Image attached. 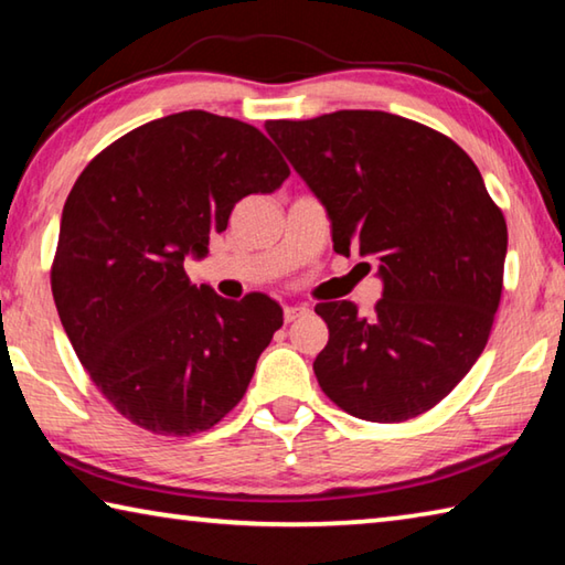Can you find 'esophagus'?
Listing matches in <instances>:
<instances>
[{
    "mask_svg": "<svg viewBox=\"0 0 565 565\" xmlns=\"http://www.w3.org/2000/svg\"><path fill=\"white\" fill-rule=\"evenodd\" d=\"M306 313H309V306H286V309H284V321L291 323L296 319L306 317Z\"/></svg>",
    "mask_w": 565,
    "mask_h": 565,
    "instance_id": "34e87169",
    "label": "esophagus"
}]
</instances>
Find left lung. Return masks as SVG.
Segmentation results:
<instances>
[{"label":"left lung","mask_w":565,"mask_h":565,"mask_svg":"<svg viewBox=\"0 0 565 565\" xmlns=\"http://www.w3.org/2000/svg\"><path fill=\"white\" fill-rule=\"evenodd\" d=\"M264 127L327 209L333 248L376 256L384 284L371 317L317 303L323 394L376 424L434 408L481 356L501 301L509 232L481 171L444 134L388 111Z\"/></svg>","instance_id":"left-lung-1"}]
</instances>
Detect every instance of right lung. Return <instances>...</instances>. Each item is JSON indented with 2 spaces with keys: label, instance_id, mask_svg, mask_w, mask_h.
Masks as SVG:
<instances>
[{
  "label": "right lung",
  "instance_id": "right-lung-1",
  "mask_svg": "<svg viewBox=\"0 0 565 565\" xmlns=\"http://www.w3.org/2000/svg\"><path fill=\"white\" fill-rule=\"evenodd\" d=\"M289 167L264 134L202 109L124 134L66 196L52 294L76 356L147 431L191 436L246 394L284 323L266 294L228 301L189 281L236 202L274 194Z\"/></svg>",
  "mask_w": 565,
  "mask_h": 565
}]
</instances>
